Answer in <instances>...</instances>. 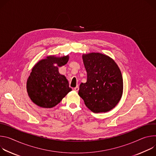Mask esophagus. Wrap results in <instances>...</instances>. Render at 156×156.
Wrapping results in <instances>:
<instances>
[{
	"label": "esophagus",
	"instance_id": "1",
	"mask_svg": "<svg viewBox=\"0 0 156 156\" xmlns=\"http://www.w3.org/2000/svg\"><path fill=\"white\" fill-rule=\"evenodd\" d=\"M74 90H75V91H79V86H77V87H76L75 88H74Z\"/></svg>",
	"mask_w": 156,
	"mask_h": 156
}]
</instances>
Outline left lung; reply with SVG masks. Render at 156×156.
I'll return each mask as SVG.
<instances>
[{
	"label": "left lung",
	"instance_id": "8db88e82",
	"mask_svg": "<svg viewBox=\"0 0 156 156\" xmlns=\"http://www.w3.org/2000/svg\"><path fill=\"white\" fill-rule=\"evenodd\" d=\"M82 59L87 79L80 85L79 96L94 113L111 110L123 94V77L118 65L108 56L98 53L83 55Z\"/></svg>",
	"mask_w": 156,
	"mask_h": 156
}]
</instances>
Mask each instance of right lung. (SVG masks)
Returning <instances> with one entry per match:
<instances>
[{"label":"right lung","instance_id":"right-lung-1","mask_svg":"<svg viewBox=\"0 0 156 156\" xmlns=\"http://www.w3.org/2000/svg\"><path fill=\"white\" fill-rule=\"evenodd\" d=\"M69 56H48L39 61L32 69L27 89L28 95L36 105L46 108L56 106L72 90L64 75L59 74V67L67 64Z\"/></svg>","mask_w":156,"mask_h":156}]
</instances>
